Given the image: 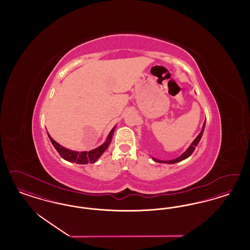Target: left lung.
Listing matches in <instances>:
<instances>
[{
  "label": "left lung",
  "mask_w": 250,
  "mask_h": 250,
  "mask_svg": "<svg viewBox=\"0 0 250 250\" xmlns=\"http://www.w3.org/2000/svg\"><path fill=\"white\" fill-rule=\"evenodd\" d=\"M204 126H205V122H204V124H203V125H202V131H201V133L198 135V137L194 140V142H193V143H191L190 146L188 148V150H187L185 153H183V154L180 155L179 157H177V158H174V159H172V160H167V161L159 160V159H156V158H154V157H153V159L155 160V162H158V163L174 164V163H177L179 161H182V160H184V159L188 158V156H190V155H192V153L194 152V150H195L196 146H197V145L199 144V143H200V141H201V139H202V133H203V130H204Z\"/></svg>",
  "instance_id": "8db88e82"
}]
</instances>
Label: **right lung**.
<instances>
[{"label": "right lung", "instance_id": "1", "mask_svg": "<svg viewBox=\"0 0 250 250\" xmlns=\"http://www.w3.org/2000/svg\"><path fill=\"white\" fill-rule=\"evenodd\" d=\"M114 129H115V127H113L112 130L109 132L105 143H103L102 145H100L98 148H95L94 150H91L89 152H76V151L68 150V149L61 146L59 143H56L48 134V135L52 145L54 146V148L57 150L59 155L63 159L70 161V162H75L77 164L84 165V164H88V163H95V161L101 156V155L107 150L109 143L111 142V138H112Z\"/></svg>", "mask_w": 250, "mask_h": 250}]
</instances>
